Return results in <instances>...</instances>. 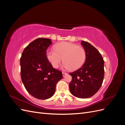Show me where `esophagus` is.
I'll list each match as a JSON object with an SVG mask.
<instances>
[{
  "label": "esophagus",
  "mask_w": 125,
  "mask_h": 125,
  "mask_svg": "<svg viewBox=\"0 0 125 125\" xmlns=\"http://www.w3.org/2000/svg\"><path fill=\"white\" fill-rule=\"evenodd\" d=\"M62 75H63V77L65 76V75H66L67 74V73H63V72H62Z\"/></svg>",
  "instance_id": "esophagus-1"
}]
</instances>
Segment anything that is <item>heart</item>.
<instances>
[{
  "label": "heart",
  "instance_id": "b5f03b06",
  "mask_svg": "<svg viewBox=\"0 0 125 125\" xmlns=\"http://www.w3.org/2000/svg\"><path fill=\"white\" fill-rule=\"evenodd\" d=\"M54 49L46 52V58L54 68H57L62 60L63 68L71 70L79 69L85 62L86 52L81 46L64 42L55 44Z\"/></svg>",
  "mask_w": 125,
  "mask_h": 125
}]
</instances>
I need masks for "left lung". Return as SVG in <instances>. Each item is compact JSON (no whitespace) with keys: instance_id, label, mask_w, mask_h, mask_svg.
Listing matches in <instances>:
<instances>
[{"instance_id":"1","label":"left lung","mask_w":125,"mask_h":125,"mask_svg":"<svg viewBox=\"0 0 125 125\" xmlns=\"http://www.w3.org/2000/svg\"><path fill=\"white\" fill-rule=\"evenodd\" d=\"M86 52L85 61L80 68L69 73L71 93L77 97L86 99L92 96L100 89L104 75V61L100 52L87 42L81 41Z\"/></svg>"}]
</instances>
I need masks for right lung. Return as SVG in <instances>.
<instances>
[{"mask_svg":"<svg viewBox=\"0 0 125 125\" xmlns=\"http://www.w3.org/2000/svg\"><path fill=\"white\" fill-rule=\"evenodd\" d=\"M52 43L51 39H37L24 48L20 58L22 81L26 91L37 99L53 96L56 84L62 78V72L54 69L46 58V50Z\"/></svg>","mask_w":125,"mask_h":125,"instance_id":"right-lung-1","label":"right lung"}]
</instances>
